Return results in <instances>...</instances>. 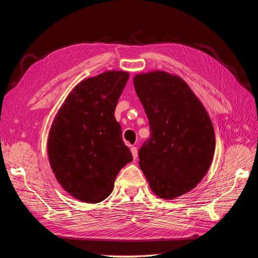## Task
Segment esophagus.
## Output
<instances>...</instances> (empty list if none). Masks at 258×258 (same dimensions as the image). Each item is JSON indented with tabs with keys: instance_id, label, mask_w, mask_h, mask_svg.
Segmentation results:
<instances>
[{
	"instance_id": "34e87169",
	"label": "esophagus",
	"mask_w": 258,
	"mask_h": 258,
	"mask_svg": "<svg viewBox=\"0 0 258 258\" xmlns=\"http://www.w3.org/2000/svg\"><path fill=\"white\" fill-rule=\"evenodd\" d=\"M131 154H132V157H134V159H137V157H138V148L135 147V146H132L131 147Z\"/></svg>"
}]
</instances>
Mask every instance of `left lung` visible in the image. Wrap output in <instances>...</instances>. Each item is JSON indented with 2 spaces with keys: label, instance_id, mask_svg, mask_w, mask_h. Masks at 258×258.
<instances>
[{
  "label": "left lung",
  "instance_id": "1",
  "mask_svg": "<svg viewBox=\"0 0 258 258\" xmlns=\"http://www.w3.org/2000/svg\"><path fill=\"white\" fill-rule=\"evenodd\" d=\"M150 122L151 137L139 165L153 192L174 199L200 183L212 163L215 134L205 106L177 75L152 71L134 77Z\"/></svg>",
  "mask_w": 258,
  "mask_h": 258
}]
</instances>
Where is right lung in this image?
<instances>
[{
	"label": "right lung",
	"mask_w": 258,
	"mask_h": 258,
	"mask_svg": "<svg viewBox=\"0 0 258 258\" xmlns=\"http://www.w3.org/2000/svg\"><path fill=\"white\" fill-rule=\"evenodd\" d=\"M129 79L106 71L77 84L50 127L47 153L52 172L67 192L87 204L110 196L115 178L132 160L115 107Z\"/></svg>",
	"instance_id": "add662e5"
}]
</instances>
